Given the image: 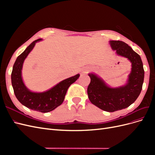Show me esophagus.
I'll return each instance as SVG.
<instances>
[{
    "mask_svg": "<svg viewBox=\"0 0 155 155\" xmlns=\"http://www.w3.org/2000/svg\"><path fill=\"white\" fill-rule=\"evenodd\" d=\"M88 72V68H87V69H85V70H84V73H87Z\"/></svg>",
    "mask_w": 155,
    "mask_h": 155,
    "instance_id": "esophagus-1",
    "label": "esophagus"
}]
</instances>
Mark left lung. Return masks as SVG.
I'll return each mask as SVG.
<instances>
[{
	"mask_svg": "<svg viewBox=\"0 0 155 155\" xmlns=\"http://www.w3.org/2000/svg\"><path fill=\"white\" fill-rule=\"evenodd\" d=\"M112 48L118 55L127 58L132 63L128 82L124 87L110 88L96 75L89 74L91 83L87 88L89 100L92 104L107 112H114L128 107L137 99L142 89L144 70L140 56L125 43L110 41Z\"/></svg>",
	"mask_w": 155,
	"mask_h": 155,
	"instance_id": "obj_1",
	"label": "left lung"
}]
</instances>
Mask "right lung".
Listing matches in <instances>:
<instances>
[{
    "mask_svg": "<svg viewBox=\"0 0 155 155\" xmlns=\"http://www.w3.org/2000/svg\"><path fill=\"white\" fill-rule=\"evenodd\" d=\"M41 40V39H39L33 41L17 57L13 64L11 75L12 84L17 99L23 105L34 110L48 112L62 104L68 87L79 78V74L64 79L46 92L36 93L30 91L22 81L21 76L22 64L28 55L34 48L35 43Z\"/></svg>",
    "mask_w": 155,
    "mask_h": 155,
    "instance_id": "obj_1",
    "label": "right lung"
}]
</instances>
